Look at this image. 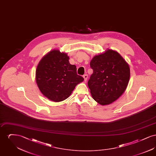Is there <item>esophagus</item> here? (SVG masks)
Returning a JSON list of instances; mask_svg holds the SVG:
<instances>
[{
  "label": "esophagus",
  "mask_w": 156,
  "mask_h": 156,
  "mask_svg": "<svg viewBox=\"0 0 156 156\" xmlns=\"http://www.w3.org/2000/svg\"><path fill=\"white\" fill-rule=\"evenodd\" d=\"M83 78H84V81H87V79H88V75H83Z\"/></svg>",
  "instance_id": "34e87169"
}]
</instances>
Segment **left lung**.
<instances>
[{
  "label": "left lung",
  "mask_w": 156,
  "mask_h": 156,
  "mask_svg": "<svg viewBox=\"0 0 156 156\" xmlns=\"http://www.w3.org/2000/svg\"><path fill=\"white\" fill-rule=\"evenodd\" d=\"M93 70L88 85L98 104H111L125 92L130 78V68L116 51L108 50L95 56L90 62Z\"/></svg>",
  "instance_id": "obj_1"
}]
</instances>
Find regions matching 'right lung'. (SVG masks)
I'll use <instances>...</instances> for the list:
<instances>
[{"label":"right lung","instance_id":"obj_1","mask_svg":"<svg viewBox=\"0 0 156 156\" xmlns=\"http://www.w3.org/2000/svg\"><path fill=\"white\" fill-rule=\"evenodd\" d=\"M67 54L58 50L48 52L40 61L36 71L37 85L41 93L54 102H61L71 94L83 78L69 62Z\"/></svg>","mask_w":156,"mask_h":156}]
</instances>
